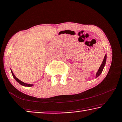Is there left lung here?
Segmentation results:
<instances>
[{
    "mask_svg": "<svg viewBox=\"0 0 122 122\" xmlns=\"http://www.w3.org/2000/svg\"><path fill=\"white\" fill-rule=\"evenodd\" d=\"M106 59H107V55L106 54L105 56V57H104V59L103 60V61H102L101 65V66H100L99 69H98V70H97V73L96 74V77H97L98 76H99L101 75V74L102 73V71H103L104 67L105 66L106 63Z\"/></svg>",
    "mask_w": 122,
    "mask_h": 122,
    "instance_id": "8db88e82",
    "label": "left lung"
}]
</instances>
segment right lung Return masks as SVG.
Segmentation results:
<instances>
[{
  "mask_svg": "<svg viewBox=\"0 0 122 122\" xmlns=\"http://www.w3.org/2000/svg\"><path fill=\"white\" fill-rule=\"evenodd\" d=\"M11 74H12V75H13V76L14 78L15 79V80L17 82L19 83V84H20V85H21L24 86H26V87H31V86H32L33 85V84H27V83H25L24 82L21 81L19 80V79H17V77L15 76V75H14V73H13V72L12 71L11 69Z\"/></svg>",
  "mask_w": 122,
  "mask_h": 122,
  "instance_id": "add662e5",
  "label": "right lung"
}]
</instances>
